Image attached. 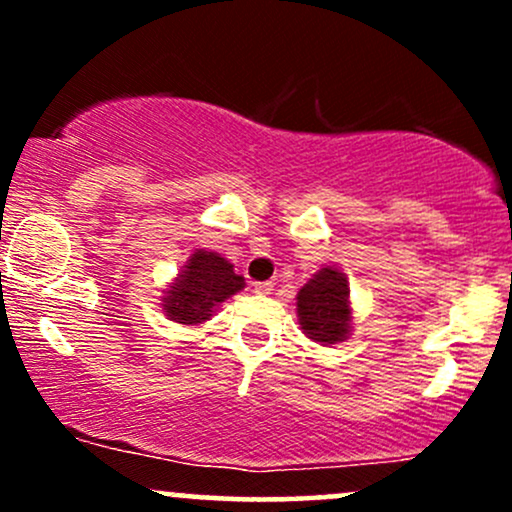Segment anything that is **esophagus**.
<instances>
[{"instance_id":"obj_1","label":"esophagus","mask_w":512,"mask_h":512,"mask_svg":"<svg viewBox=\"0 0 512 512\" xmlns=\"http://www.w3.org/2000/svg\"><path fill=\"white\" fill-rule=\"evenodd\" d=\"M252 291L260 293V296H267V293L274 291V284L272 281H257V284H252Z\"/></svg>"}]
</instances>
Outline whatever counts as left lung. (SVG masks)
<instances>
[{"instance_id": "1", "label": "left lung", "mask_w": 512, "mask_h": 512, "mask_svg": "<svg viewBox=\"0 0 512 512\" xmlns=\"http://www.w3.org/2000/svg\"><path fill=\"white\" fill-rule=\"evenodd\" d=\"M298 320L305 334L320 344L344 342L351 332V308L346 276L337 269H320L298 291Z\"/></svg>"}]
</instances>
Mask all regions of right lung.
Instances as JSON below:
<instances>
[{
	"instance_id": "right-lung-1",
	"label": "right lung",
	"mask_w": 512,
	"mask_h": 512,
	"mask_svg": "<svg viewBox=\"0 0 512 512\" xmlns=\"http://www.w3.org/2000/svg\"><path fill=\"white\" fill-rule=\"evenodd\" d=\"M245 286V279L233 272V264L219 252L197 250L178 274L163 298V313L180 325H197L209 320L219 303Z\"/></svg>"
}]
</instances>
